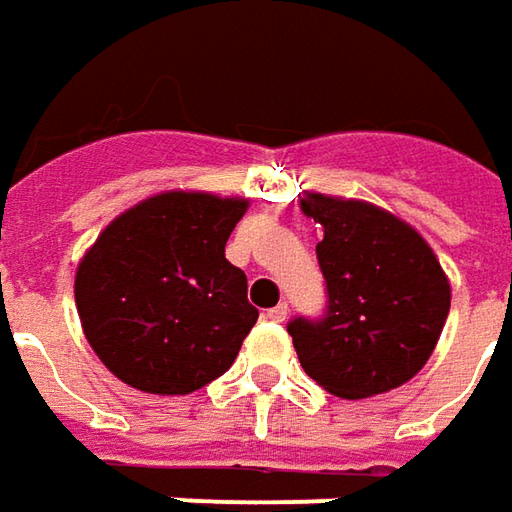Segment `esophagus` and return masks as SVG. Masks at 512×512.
Segmentation results:
<instances>
[{
  "instance_id": "esophagus-1",
  "label": "esophagus",
  "mask_w": 512,
  "mask_h": 512,
  "mask_svg": "<svg viewBox=\"0 0 512 512\" xmlns=\"http://www.w3.org/2000/svg\"><path fill=\"white\" fill-rule=\"evenodd\" d=\"M287 313H290V310H287V305H285V302H282V305L270 307V310H267V313H265V319H270V322H285Z\"/></svg>"
}]
</instances>
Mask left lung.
<instances>
[{
	"instance_id": "8db88e82",
	"label": "left lung",
	"mask_w": 512,
	"mask_h": 512,
	"mask_svg": "<svg viewBox=\"0 0 512 512\" xmlns=\"http://www.w3.org/2000/svg\"><path fill=\"white\" fill-rule=\"evenodd\" d=\"M299 199L325 227L316 256L327 282L325 319L287 325L305 373L350 402L402 387L427 364L450 313V279L433 247L379 205L325 193Z\"/></svg>"
}]
</instances>
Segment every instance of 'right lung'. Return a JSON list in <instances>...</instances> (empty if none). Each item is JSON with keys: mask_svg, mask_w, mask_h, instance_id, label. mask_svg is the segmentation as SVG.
Segmentation results:
<instances>
[{"mask_svg": "<svg viewBox=\"0 0 512 512\" xmlns=\"http://www.w3.org/2000/svg\"><path fill=\"white\" fill-rule=\"evenodd\" d=\"M250 199L165 190L128 207L76 267V310L116 379L187 396L219 379L256 325L247 276L225 259Z\"/></svg>", "mask_w": 512, "mask_h": 512, "instance_id": "obj_1", "label": "right lung"}]
</instances>
